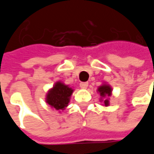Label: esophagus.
<instances>
[{"instance_id": "esophagus-1", "label": "esophagus", "mask_w": 154, "mask_h": 154, "mask_svg": "<svg viewBox=\"0 0 154 154\" xmlns=\"http://www.w3.org/2000/svg\"><path fill=\"white\" fill-rule=\"evenodd\" d=\"M88 86V83L87 82H81L80 83V87L81 88H82V89H86Z\"/></svg>"}]
</instances>
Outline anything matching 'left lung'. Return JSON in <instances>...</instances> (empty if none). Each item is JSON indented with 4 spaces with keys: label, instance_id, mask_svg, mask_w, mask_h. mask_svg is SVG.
I'll return each mask as SVG.
<instances>
[{
    "label": "left lung",
    "instance_id": "left-lung-1",
    "mask_svg": "<svg viewBox=\"0 0 154 154\" xmlns=\"http://www.w3.org/2000/svg\"><path fill=\"white\" fill-rule=\"evenodd\" d=\"M97 93L100 94V102L103 101L104 106H109L110 105L109 97H111L112 95V87L106 82H103L102 85H100V87L97 88Z\"/></svg>",
    "mask_w": 154,
    "mask_h": 154
}]
</instances>
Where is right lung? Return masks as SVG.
<instances>
[{"mask_svg":"<svg viewBox=\"0 0 154 154\" xmlns=\"http://www.w3.org/2000/svg\"><path fill=\"white\" fill-rule=\"evenodd\" d=\"M73 91L74 89L68 85L64 84L61 81H57L53 87L48 91L45 101L50 106L51 108L61 112V110H64L68 106L71 96Z\"/></svg>","mask_w":154,"mask_h":154,"instance_id":"obj_1","label":"right lung"}]
</instances>
